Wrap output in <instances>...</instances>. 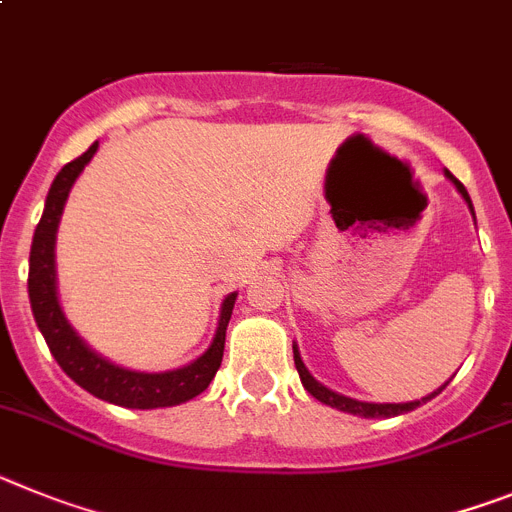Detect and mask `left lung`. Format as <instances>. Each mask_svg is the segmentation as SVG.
Instances as JSON below:
<instances>
[{"label": "left lung", "mask_w": 512, "mask_h": 512, "mask_svg": "<svg viewBox=\"0 0 512 512\" xmlns=\"http://www.w3.org/2000/svg\"><path fill=\"white\" fill-rule=\"evenodd\" d=\"M443 175H446L448 180L453 182V188L459 190V195L466 201V206H469L471 216H474V206H471V198H469V193H466L464 185H461V182L456 180V177H453L448 170H443ZM474 221H477V219H474ZM293 363H296V371H299V376H301V384H304V389L309 391L311 397L319 399L322 404H330V407H335V410L348 412V415H358V417H397V415H404V412L417 410L420 404H425V402H430L433 397H438V394H441V391L448 386V381H446L443 386H438L435 391H430L428 397L415 399V402H361V399L345 397V394H337V391H332V389H327L324 384H319V381L309 373V368L304 366V361H301L299 345H293Z\"/></svg>", "instance_id": "8db88e82"}]
</instances>
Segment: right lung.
Masks as SVG:
<instances>
[{
  "label": "right lung",
  "instance_id": "obj_1",
  "mask_svg": "<svg viewBox=\"0 0 512 512\" xmlns=\"http://www.w3.org/2000/svg\"><path fill=\"white\" fill-rule=\"evenodd\" d=\"M97 144L84 151L82 157L64 164L61 172L53 180L51 190L46 195V208L35 226L33 247H30V273H28V296L30 309H33L35 324L41 335L46 337V345L56 358L64 373L74 384L84 391L95 394L97 399H105L118 407H131V410H157V407H175V404L188 402L208 389L216 371L224 358L226 327H229L231 309L237 301V291L229 293L221 301L219 327L213 335L211 345L203 355H198L188 366L175 368V371L146 373L133 371V368L118 366V363L102 358L92 345H87L71 322L66 319L59 301V286H56V231H59L61 213H64L66 198L84 167L95 157Z\"/></svg>",
  "mask_w": 512,
  "mask_h": 512
}]
</instances>
